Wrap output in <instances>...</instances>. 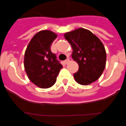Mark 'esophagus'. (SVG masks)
Returning <instances> with one entry per match:
<instances>
[{
  "label": "esophagus",
  "instance_id": "1",
  "mask_svg": "<svg viewBox=\"0 0 126 126\" xmlns=\"http://www.w3.org/2000/svg\"><path fill=\"white\" fill-rule=\"evenodd\" d=\"M69 61H70V60H69V59H66V60L64 61V63L65 64H68V63L69 62Z\"/></svg>",
  "mask_w": 126,
  "mask_h": 126
}]
</instances>
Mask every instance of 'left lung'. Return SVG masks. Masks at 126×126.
I'll use <instances>...</instances> for the list:
<instances>
[{"label":"left lung","mask_w":126,"mask_h":126,"mask_svg":"<svg viewBox=\"0 0 126 126\" xmlns=\"http://www.w3.org/2000/svg\"><path fill=\"white\" fill-rule=\"evenodd\" d=\"M64 37L73 47L72 58L79 64V70L73 75L76 81L83 85L96 81L106 66L102 43L91 31L81 28L66 32Z\"/></svg>","instance_id":"8db88e82"}]
</instances>
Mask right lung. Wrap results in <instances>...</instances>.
Here are the masks:
<instances>
[{"label":"right lung","instance_id":"add662e5","mask_svg":"<svg viewBox=\"0 0 126 126\" xmlns=\"http://www.w3.org/2000/svg\"><path fill=\"white\" fill-rule=\"evenodd\" d=\"M57 34L50 30L36 33L28 45L24 54V68L28 78L41 88L51 87L56 83L62 65L51 51Z\"/></svg>","mask_w":126,"mask_h":126}]
</instances>
